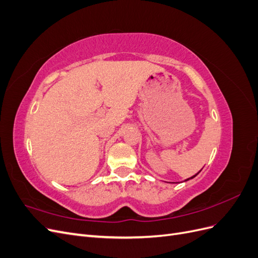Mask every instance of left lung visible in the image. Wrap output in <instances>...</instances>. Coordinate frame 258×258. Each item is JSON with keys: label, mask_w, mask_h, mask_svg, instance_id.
I'll use <instances>...</instances> for the list:
<instances>
[{"label": "left lung", "mask_w": 258, "mask_h": 258, "mask_svg": "<svg viewBox=\"0 0 258 258\" xmlns=\"http://www.w3.org/2000/svg\"><path fill=\"white\" fill-rule=\"evenodd\" d=\"M201 170H202V169H201ZM201 170H200V171H201ZM200 171H199V172H200ZM199 172H198V173H197V174H195V175H194V176H191V177H189V178H187V179H185V181H188V179H190V178H194V177H195V176H196V175H198V174H199Z\"/></svg>", "instance_id": "8db88e82"}]
</instances>
